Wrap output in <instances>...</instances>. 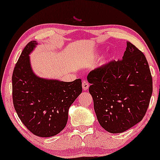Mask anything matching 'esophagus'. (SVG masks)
<instances>
[{
	"label": "esophagus",
	"mask_w": 160,
	"mask_h": 160,
	"mask_svg": "<svg viewBox=\"0 0 160 160\" xmlns=\"http://www.w3.org/2000/svg\"><path fill=\"white\" fill-rule=\"evenodd\" d=\"M82 88H83L84 91H87L89 88V83L86 80H83L82 82Z\"/></svg>",
	"instance_id": "1"
}]
</instances>
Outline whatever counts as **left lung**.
<instances>
[{"label":"left lung","instance_id":"1","mask_svg":"<svg viewBox=\"0 0 160 160\" xmlns=\"http://www.w3.org/2000/svg\"><path fill=\"white\" fill-rule=\"evenodd\" d=\"M89 92L100 125L109 133H122L141 122L152 92L144 54L128 41L122 60L109 61L88 75Z\"/></svg>","mask_w":160,"mask_h":160}]
</instances>
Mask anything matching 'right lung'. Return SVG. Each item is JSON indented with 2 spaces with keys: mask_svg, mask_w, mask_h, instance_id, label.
I'll list each match as a JSON object with an SVG mask.
<instances>
[{
  "mask_svg": "<svg viewBox=\"0 0 160 160\" xmlns=\"http://www.w3.org/2000/svg\"><path fill=\"white\" fill-rule=\"evenodd\" d=\"M25 47L12 76V101L16 112L32 134L48 138L65 128L72 103L82 91L80 78L70 82L45 79L32 71L28 55L37 45Z\"/></svg>",
  "mask_w": 160,
  "mask_h": 160,
  "instance_id": "add662e5",
  "label": "right lung"
}]
</instances>
